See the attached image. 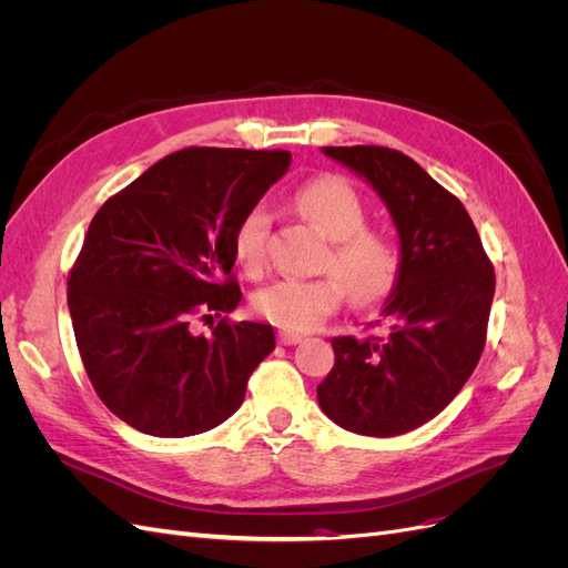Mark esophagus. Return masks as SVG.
Segmentation results:
<instances>
[{"mask_svg": "<svg viewBox=\"0 0 568 568\" xmlns=\"http://www.w3.org/2000/svg\"><path fill=\"white\" fill-rule=\"evenodd\" d=\"M280 343L282 346H296V343H301L303 341V336L301 334H296V332H280Z\"/></svg>", "mask_w": 568, "mask_h": 568, "instance_id": "esophagus-1", "label": "esophagus"}]
</instances>
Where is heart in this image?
<instances>
[{
    "mask_svg": "<svg viewBox=\"0 0 568 568\" xmlns=\"http://www.w3.org/2000/svg\"><path fill=\"white\" fill-rule=\"evenodd\" d=\"M298 211L332 239L324 270L334 277L277 280L255 291V313L284 332H311L334 315L343 296L355 305H374L390 294L400 274V253L382 232L367 230V205L357 189L338 175H322L296 192ZM270 211L255 203L234 230L236 263L261 272L267 257Z\"/></svg>",
    "mask_w": 568,
    "mask_h": 568,
    "instance_id": "heart-1",
    "label": "heart"
}]
</instances>
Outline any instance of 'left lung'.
Here are the masks:
<instances>
[{
  "instance_id": "1",
  "label": "left lung",
  "mask_w": 568,
  "mask_h": 568,
  "mask_svg": "<svg viewBox=\"0 0 568 568\" xmlns=\"http://www.w3.org/2000/svg\"><path fill=\"white\" fill-rule=\"evenodd\" d=\"M363 178L393 217L400 274L379 336L332 338L336 363L317 386L326 417L359 436L412 432L467 384L486 346L495 274L469 213L405 153L322 146Z\"/></svg>"
}]
</instances>
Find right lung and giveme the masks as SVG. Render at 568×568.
<instances>
[{
  "label": "right lung",
  "instance_id": "1",
  "mask_svg": "<svg viewBox=\"0 0 568 568\" xmlns=\"http://www.w3.org/2000/svg\"><path fill=\"white\" fill-rule=\"evenodd\" d=\"M288 165V151L189 146L92 217L68 311L97 395L136 432L196 436L242 407L248 376L274 351L272 326L222 317L203 336L192 322L242 301L234 230Z\"/></svg>",
  "mask_w": 568,
  "mask_h": 568
}]
</instances>
